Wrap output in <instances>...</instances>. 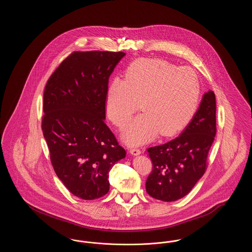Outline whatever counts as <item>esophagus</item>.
Instances as JSON below:
<instances>
[{
	"mask_svg": "<svg viewBox=\"0 0 252 252\" xmlns=\"http://www.w3.org/2000/svg\"><path fill=\"white\" fill-rule=\"evenodd\" d=\"M129 152H130V154L134 155V156H138V155H140V154L142 153L141 149H139V148H137V147H131V148L129 149Z\"/></svg>",
	"mask_w": 252,
	"mask_h": 252,
	"instance_id": "34e87169",
	"label": "esophagus"
}]
</instances>
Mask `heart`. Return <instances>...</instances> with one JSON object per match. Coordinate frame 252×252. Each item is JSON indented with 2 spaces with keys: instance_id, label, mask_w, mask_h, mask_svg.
I'll return each mask as SVG.
<instances>
[{
  "instance_id": "obj_1",
  "label": "heart",
  "mask_w": 252,
  "mask_h": 252,
  "mask_svg": "<svg viewBox=\"0 0 252 252\" xmlns=\"http://www.w3.org/2000/svg\"><path fill=\"white\" fill-rule=\"evenodd\" d=\"M200 83L190 67H178L159 59L135 60L125 72V81L114 78L108 86V117L123 127L140 108L144 111L123 133L126 143L144 144L160 136H172L191 121L199 102Z\"/></svg>"
}]
</instances>
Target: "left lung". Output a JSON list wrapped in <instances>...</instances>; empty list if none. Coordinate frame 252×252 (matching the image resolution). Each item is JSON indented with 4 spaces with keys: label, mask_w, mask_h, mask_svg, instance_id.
Wrapping results in <instances>:
<instances>
[{
    "label": "left lung",
    "mask_w": 252,
    "mask_h": 252,
    "mask_svg": "<svg viewBox=\"0 0 252 252\" xmlns=\"http://www.w3.org/2000/svg\"><path fill=\"white\" fill-rule=\"evenodd\" d=\"M216 94L209 91L179 137L147 149L153 164L145 182L150 196L165 202L176 201L188 194L200 180L216 137Z\"/></svg>",
    "instance_id": "1"
}]
</instances>
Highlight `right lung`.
Returning <instances> with one entry per match:
<instances>
[{"label": "right lung", "mask_w": 252, "mask_h": 252, "mask_svg": "<svg viewBox=\"0 0 252 252\" xmlns=\"http://www.w3.org/2000/svg\"><path fill=\"white\" fill-rule=\"evenodd\" d=\"M125 55L73 52L45 86L41 128L52 165L65 187L84 200L108 192V173L126 157L105 124L108 78Z\"/></svg>", "instance_id": "add662e5"}]
</instances>
